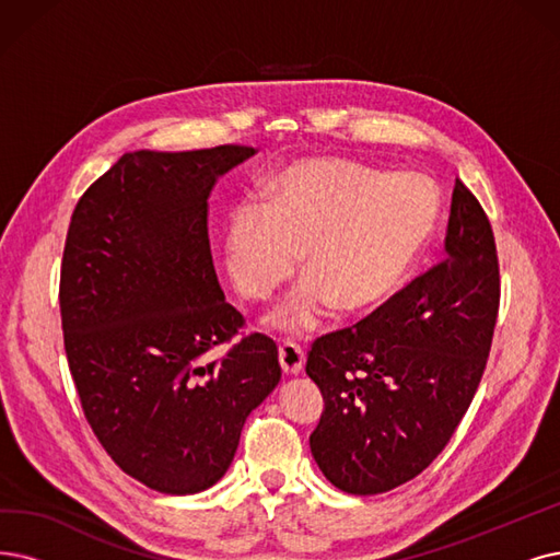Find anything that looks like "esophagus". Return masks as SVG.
I'll return each mask as SVG.
<instances>
[{
    "instance_id": "34e87169",
    "label": "esophagus",
    "mask_w": 560,
    "mask_h": 560,
    "mask_svg": "<svg viewBox=\"0 0 560 560\" xmlns=\"http://www.w3.org/2000/svg\"><path fill=\"white\" fill-rule=\"evenodd\" d=\"M280 351V365L284 370V374H299L305 365V353L296 342H280L278 347Z\"/></svg>"
}]
</instances>
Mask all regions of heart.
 Listing matches in <instances>:
<instances>
[{
	"label": "heart",
	"instance_id": "obj_1",
	"mask_svg": "<svg viewBox=\"0 0 560 560\" xmlns=\"http://www.w3.org/2000/svg\"><path fill=\"white\" fill-rule=\"evenodd\" d=\"M441 215L428 178L388 176L342 159L301 161L280 172L264 205L232 209L222 232L225 266L236 292L266 301L294 276L305 278L271 317L301 335L335 307L358 315L384 305L407 280Z\"/></svg>",
	"mask_w": 560,
	"mask_h": 560
}]
</instances>
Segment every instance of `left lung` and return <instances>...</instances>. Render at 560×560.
I'll use <instances>...</instances> for the list:
<instances>
[{
    "mask_svg": "<svg viewBox=\"0 0 560 560\" xmlns=\"http://www.w3.org/2000/svg\"><path fill=\"white\" fill-rule=\"evenodd\" d=\"M499 301L494 232L457 178L443 259L307 351L324 395L310 451L335 487L382 494L439 457L480 386Z\"/></svg>",
    "mask_w": 560,
    "mask_h": 560,
    "instance_id": "obj_1",
    "label": "left lung"
}]
</instances>
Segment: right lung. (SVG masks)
Masks as SVG:
<instances>
[{
	"label": "right lung",
	"instance_id": "add662e5",
	"mask_svg": "<svg viewBox=\"0 0 560 560\" xmlns=\"http://www.w3.org/2000/svg\"><path fill=\"white\" fill-rule=\"evenodd\" d=\"M257 149L124 153L66 234L59 310L86 422L124 474L197 494L230 468L245 418L280 382L278 347L241 332L215 278L209 192ZM231 349L215 362L208 351Z\"/></svg>",
	"mask_w": 560,
	"mask_h": 560
}]
</instances>
